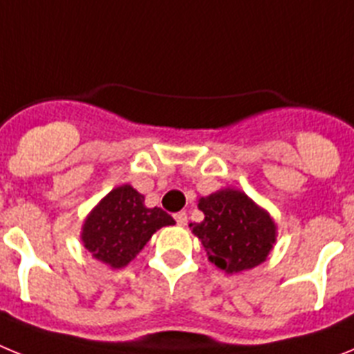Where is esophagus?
Returning a JSON list of instances; mask_svg holds the SVG:
<instances>
[{
	"label": "esophagus",
	"mask_w": 354,
	"mask_h": 354,
	"mask_svg": "<svg viewBox=\"0 0 354 354\" xmlns=\"http://www.w3.org/2000/svg\"><path fill=\"white\" fill-rule=\"evenodd\" d=\"M174 218H175V221H177V225H180V227H184V225L187 223V214L184 211L174 214Z\"/></svg>",
	"instance_id": "esophagus-1"
}]
</instances>
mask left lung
<instances>
[{
	"label": "left lung",
	"instance_id": "8db88e82",
	"mask_svg": "<svg viewBox=\"0 0 354 354\" xmlns=\"http://www.w3.org/2000/svg\"><path fill=\"white\" fill-rule=\"evenodd\" d=\"M204 221L192 223L209 261L225 273H241L262 264L277 241V225L239 189H220L198 200Z\"/></svg>",
	"mask_w": 354,
	"mask_h": 354
}]
</instances>
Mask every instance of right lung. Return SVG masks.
Listing matches in <instances>:
<instances>
[{
	"label": "right lung",
	"mask_w": 354,
	"mask_h": 354,
	"mask_svg": "<svg viewBox=\"0 0 354 354\" xmlns=\"http://www.w3.org/2000/svg\"><path fill=\"white\" fill-rule=\"evenodd\" d=\"M174 223L170 214L147 207L145 196L124 184L111 189L86 216L81 241L93 259L120 270L142 252L156 230Z\"/></svg>",
	"instance_id": "obj_1"
}]
</instances>
